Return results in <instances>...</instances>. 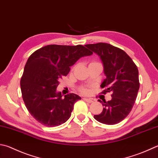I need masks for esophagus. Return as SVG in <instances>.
Here are the masks:
<instances>
[{"mask_svg": "<svg viewBox=\"0 0 158 158\" xmlns=\"http://www.w3.org/2000/svg\"><path fill=\"white\" fill-rule=\"evenodd\" d=\"M83 99H84L85 102H88V103H93V99H91L84 98Z\"/></svg>", "mask_w": 158, "mask_h": 158, "instance_id": "esophagus-1", "label": "esophagus"}]
</instances>
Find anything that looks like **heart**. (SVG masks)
<instances>
[{
	"label": "heart",
	"instance_id": "obj_1",
	"mask_svg": "<svg viewBox=\"0 0 158 158\" xmlns=\"http://www.w3.org/2000/svg\"><path fill=\"white\" fill-rule=\"evenodd\" d=\"M80 90H81V92L82 93H84V94H87V93H88V88H81L80 89Z\"/></svg>",
	"mask_w": 158,
	"mask_h": 158
}]
</instances>
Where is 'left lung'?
I'll return each instance as SVG.
<instances>
[{
	"label": "left lung",
	"mask_w": 158,
	"mask_h": 158,
	"mask_svg": "<svg viewBox=\"0 0 158 158\" xmlns=\"http://www.w3.org/2000/svg\"><path fill=\"white\" fill-rule=\"evenodd\" d=\"M85 46L98 54L104 65L106 78L101 84L105 88L102 93H112L110 101L98 100L104 108L94 118L104 124H118L128 116L135 102L139 88L137 65L124 50L110 44L98 43Z\"/></svg>",
	"instance_id": "left-lung-1"
}]
</instances>
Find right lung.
Listing matches in <instances>:
<instances>
[{"instance_id": "add662e5", "label": "right lung", "mask_w": 158, "mask_h": 158, "mask_svg": "<svg viewBox=\"0 0 158 158\" xmlns=\"http://www.w3.org/2000/svg\"><path fill=\"white\" fill-rule=\"evenodd\" d=\"M93 54L82 45H48L28 58L21 79L22 97L27 110L37 122L48 127L64 124L71 116L74 104L81 98L57 93L59 80L67 76L78 59Z\"/></svg>"}]
</instances>
